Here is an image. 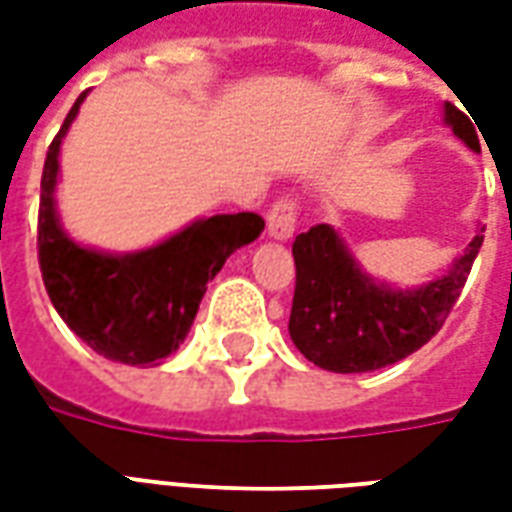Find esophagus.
Returning a JSON list of instances; mask_svg holds the SVG:
<instances>
[{"label":"esophagus","instance_id":"1","mask_svg":"<svg viewBox=\"0 0 512 512\" xmlns=\"http://www.w3.org/2000/svg\"><path fill=\"white\" fill-rule=\"evenodd\" d=\"M293 230H296V202L279 200L268 211V235L274 241H288L293 238Z\"/></svg>","mask_w":512,"mask_h":512}]
</instances>
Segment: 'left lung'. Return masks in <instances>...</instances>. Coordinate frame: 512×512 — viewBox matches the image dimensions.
Masks as SVG:
<instances>
[{"mask_svg": "<svg viewBox=\"0 0 512 512\" xmlns=\"http://www.w3.org/2000/svg\"><path fill=\"white\" fill-rule=\"evenodd\" d=\"M444 123L466 147L480 150L463 112L444 104ZM485 227L441 277L417 288H392L370 277L332 224L296 235V293L288 332L312 365L332 373H373L428 343L461 296Z\"/></svg>", "mask_w": 512, "mask_h": 512, "instance_id": "8db88e82", "label": "left lung"}]
</instances>
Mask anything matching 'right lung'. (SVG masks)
Here are the masks:
<instances>
[{
    "label": "right lung",
    "instance_id": "1",
    "mask_svg": "<svg viewBox=\"0 0 512 512\" xmlns=\"http://www.w3.org/2000/svg\"><path fill=\"white\" fill-rule=\"evenodd\" d=\"M87 93L65 117L40 180L38 257L43 285L60 318L95 354L156 367L186 340L200 301L224 260L252 244L266 222L257 213H216L145 249L104 252L65 233L57 213L60 147Z\"/></svg>",
    "mask_w": 512,
    "mask_h": 512
}]
</instances>
